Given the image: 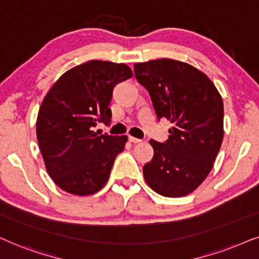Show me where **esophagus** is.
Returning <instances> with one entry per match:
<instances>
[{"mask_svg":"<svg viewBox=\"0 0 259 259\" xmlns=\"http://www.w3.org/2000/svg\"><path fill=\"white\" fill-rule=\"evenodd\" d=\"M129 141L132 143H140V142H142V140L136 139V137H133V136H129Z\"/></svg>","mask_w":259,"mask_h":259,"instance_id":"34e87169","label":"esophagus"}]
</instances>
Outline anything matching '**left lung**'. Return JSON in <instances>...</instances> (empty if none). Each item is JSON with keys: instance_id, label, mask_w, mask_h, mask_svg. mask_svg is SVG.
<instances>
[{"instance_id": "8db88e82", "label": "left lung", "mask_w": 259, "mask_h": 259, "mask_svg": "<svg viewBox=\"0 0 259 259\" xmlns=\"http://www.w3.org/2000/svg\"><path fill=\"white\" fill-rule=\"evenodd\" d=\"M134 71L149 92L157 119L173 123L165 142L150 140L154 157L144 164V179L163 196L187 195L207 178L222 147V96L207 75L178 60L139 63Z\"/></svg>"}]
</instances>
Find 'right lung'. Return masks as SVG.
<instances>
[{"label":"right lung","mask_w":259,"mask_h":259,"mask_svg":"<svg viewBox=\"0 0 259 259\" xmlns=\"http://www.w3.org/2000/svg\"><path fill=\"white\" fill-rule=\"evenodd\" d=\"M133 77L125 64L91 60L55 81L40 106L36 137L46 169L63 191L90 195L104 187L126 136L97 135L111 122L113 88Z\"/></svg>","instance_id":"obj_1"}]
</instances>
